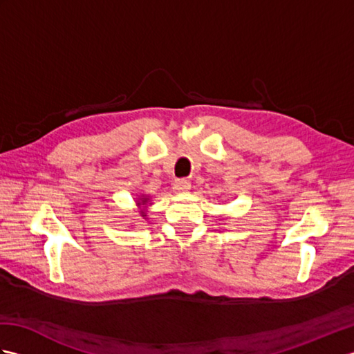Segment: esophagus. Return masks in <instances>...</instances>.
<instances>
[{
  "instance_id": "esophagus-1",
  "label": "esophagus",
  "mask_w": 354,
  "mask_h": 354,
  "mask_svg": "<svg viewBox=\"0 0 354 354\" xmlns=\"http://www.w3.org/2000/svg\"><path fill=\"white\" fill-rule=\"evenodd\" d=\"M173 189H175L176 193H189L192 189V183L187 181V179H178Z\"/></svg>"
}]
</instances>
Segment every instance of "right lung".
I'll return each instance as SVG.
<instances>
[{"mask_svg": "<svg viewBox=\"0 0 354 354\" xmlns=\"http://www.w3.org/2000/svg\"><path fill=\"white\" fill-rule=\"evenodd\" d=\"M135 204L138 207V213L142 217V219H149L147 214H149V208L147 205H152V202H150V196L146 193H140L137 198H135Z\"/></svg>", "mask_w": 354, "mask_h": 354, "instance_id": "1", "label": "right lung"}]
</instances>
